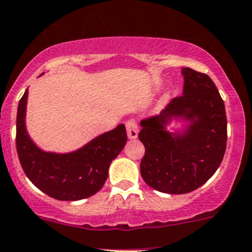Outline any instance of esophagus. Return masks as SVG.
Wrapping results in <instances>:
<instances>
[{"mask_svg":"<svg viewBox=\"0 0 252 252\" xmlns=\"http://www.w3.org/2000/svg\"><path fill=\"white\" fill-rule=\"evenodd\" d=\"M126 129H127V135H128L129 139H134L138 137V124L135 119H128L126 121Z\"/></svg>","mask_w":252,"mask_h":252,"instance_id":"1","label":"esophagus"}]
</instances>
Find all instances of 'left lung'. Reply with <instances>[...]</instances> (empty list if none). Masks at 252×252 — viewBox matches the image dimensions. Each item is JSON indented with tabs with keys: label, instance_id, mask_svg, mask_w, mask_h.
<instances>
[{
	"label": "left lung",
	"instance_id": "1",
	"mask_svg": "<svg viewBox=\"0 0 252 252\" xmlns=\"http://www.w3.org/2000/svg\"><path fill=\"white\" fill-rule=\"evenodd\" d=\"M183 94L174 97L158 115L141 120L139 139L145 146L140 174L146 185L166 194L190 193L213 176L226 150L225 104L206 73L183 67ZM172 117L191 123L185 134L165 126Z\"/></svg>",
	"mask_w": 252,
	"mask_h": 252
}]
</instances>
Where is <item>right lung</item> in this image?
<instances>
[{"label":"right lung","instance_id":"add662e5","mask_svg":"<svg viewBox=\"0 0 252 252\" xmlns=\"http://www.w3.org/2000/svg\"><path fill=\"white\" fill-rule=\"evenodd\" d=\"M28 90L20 98L16 115V151L26 176L53 199L76 201L97 193L106 182L112 160L127 141L120 124L70 154L44 152L31 140L25 125Z\"/></svg>","mask_w":252,"mask_h":252}]
</instances>
